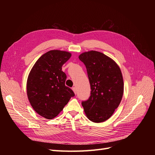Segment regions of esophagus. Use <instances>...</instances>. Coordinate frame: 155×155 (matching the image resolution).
Returning <instances> with one entry per match:
<instances>
[{
  "label": "esophagus",
  "instance_id": "obj_1",
  "mask_svg": "<svg viewBox=\"0 0 155 155\" xmlns=\"http://www.w3.org/2000/svg\"><path fill=\"white\" fill-rule=\"evenodd\" d=\"M72 90H73V91L74 92V93L76 94V93H77V91H76V87H73V88H72Z\"/></svg>",
  "mask_w": 155,
  "mask_h": 155
}]
</instances>
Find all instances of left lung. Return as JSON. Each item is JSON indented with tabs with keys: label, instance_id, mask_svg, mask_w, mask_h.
I'll return each instance as SVG.
<instances>
[{
	"label": "left lung",
	"instance_id": "obj_1",
	"mask_svg": "<svg viewBox=\"0 0 155 155\" xmlns=\"http://www.w3.org/2000/svg\"><path fill=\"white\" fill-rule=\"evenodd\" d=\"M91 85V96L81 104L87 118L95 123L109 119L118 107L124 94L122 74L109 57L91 50L79 55Z\"/></svg>",
	"mask_w": 155,
	"mask_h": 155
}]
</instances>
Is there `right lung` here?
Wrapping results in <instances>:
<instances>
[{
    "label": "right lung",
    "instance_id": "1",
    "mask_svg": "<svg viewBox=\"0 0 155 155\" xmlns=\"http://www.w3.org/2000/svg\"><path fill=\"white\" fill-rule=\"evenodd\" d=\"M71 57L66 51L50 50L34 64L27 79V96L33 109L46 119L57 116L75 94L65 85L62 66Z\"/></svg>",
    "mask_w": 155,
    "mask_h": 155
}]
</instances>
